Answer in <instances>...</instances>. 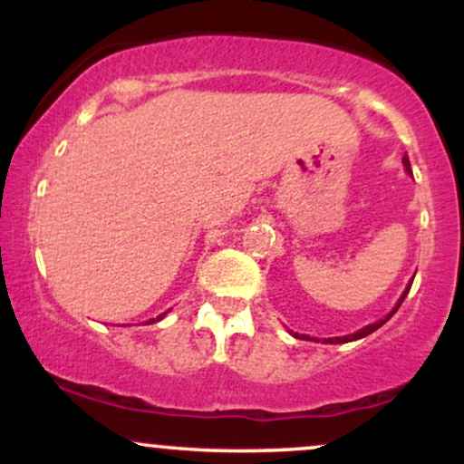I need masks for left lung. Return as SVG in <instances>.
Instances as JSON below:
<instances>
[{
    "label": "left lung",
    "instance_id": "8db88e82",
    "mask_svg": "<svg viewBox=\"0 0 464 464\" xmlns=\"http://www.w3.org/2000/svg\"><path fill=\"white\" fill-rule=\"evenodd\" d=\"M403 165H406V169H408V172H412V169H410V159H408V154H406V157H403ZM410 285H412V284H408L406 290H403L401 299L397 301V305L392 307V312L388 314L386 318H382V321H377V323H372V324H366V327H362L360 332H355V334H349V335H343V338H324L323 343H324V344H343V343H351V340H360V338H364V335H369V334L375 332V329H380L382 324H384L386 321H391V316H392V314H395V312L399 310V305H401L403 299H406V296H408V292H410ZM295 335H296V338H303V340H312L310 335H305V334H301V335H299V334H295Z\"/></svg>",
    "mask_w": 464,
    "mask_h": 464
}]
</instances>
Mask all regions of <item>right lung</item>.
<instances>
[{
	"label": "right lung",
	"mask_w": 464,
	"mask_h": 464,
	"mask_svg": "<svg viewBox=\"0 0 464 464\" xmlns=\"http://www.w3.org/2000/svg\"><path fill=\"white\" fill-rule=\"evenodd\" d=\"M169 312V310H168ZM168 312H163V314H159V316L157 318H150V321H148V323H157V321H161V318L165 316V314H168Z\"/></svg>",
	"instance_id": "1"
}]
</instances>
